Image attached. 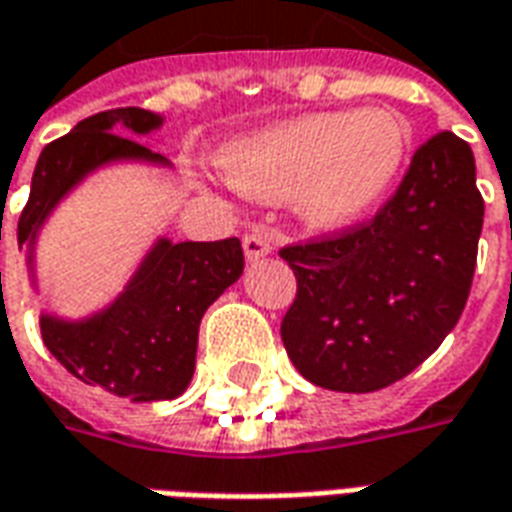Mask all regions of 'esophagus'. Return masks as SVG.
I'll return each instance as SVG.
<instances>
[{
  "mask_svg": "<svg viewBox=\"0 0 512 512\" xmlns=\"http://www.w3.org/2000/svg\"><path fill=\"white\" fill-rule=\"evenodd\" d=\"M268 252H271V241H268L266 235L260 233V230H252V233L244 235V255L249 263H252V260H260V257H266Z\"/></svg>",
  "mask_w": 512,
  "mask_h": 512,
  "instance_id": "esophagus-1",
  "label": "esophagus"
}]
</instances>
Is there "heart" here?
<instances>
[{"instance_id": "obj_1", "label": "heart", "mask_w": 512, "mask_h": 512, "mask_svg": "<svg viewBox=\"0 0 512 512\" xmlns=\"http://www.w3.org/2000/svg\"><path fill=\"white\" fill-rule=\"evenodd\" d=\"M406 153L408 126L392 112H323L235 142L222 167L249 197L296 194L312 227H343L392 189Z\"/></svg>"}]
</instances>
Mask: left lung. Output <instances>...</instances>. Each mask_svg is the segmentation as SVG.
<instances>
[{
	"label": "left lung",
	"mask_w": 512,
	"mask_h": 512,
	"mask_svg": "<svg viewBox=\"0 0 512 512\" xmlns=\"http://www.w3.org/2000/svg\"><path fill=\"white\" fill-rule=\"evenodd\" d=\"M483 211L472 147L439 131L370 219L282 246L296 299L279 332L301 376L376 392L422 365L466 307Z\"/></svg>",
	"instance_id": "left-lung-1"
}]
</instances>
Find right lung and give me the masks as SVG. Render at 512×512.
<instances>
[{
  "label": "right lung",
  "instance_id": "add662e5",
  "mask_svg": "<svg viewBox=\"0 0 512 512\" xmlns=\"http://www.w3.org/2000/svg\"><path fill=\"white\" fill-rule=\"evenodd\" d=\"M161 117L136 106L109 109L76 123L71 134L43 147L29 200L18 219V244L35 238L73 183L112 158H150L145 145L126 134H147ZM244 271L238 238L224 241H158L120 299L90 321L40 318V334L54 359L90 386L134 400H172L191 381L197 332L205 310Z\"/></svg>",
  "mask_w": 512,
  "mask_h": 512
}]
</instances>
